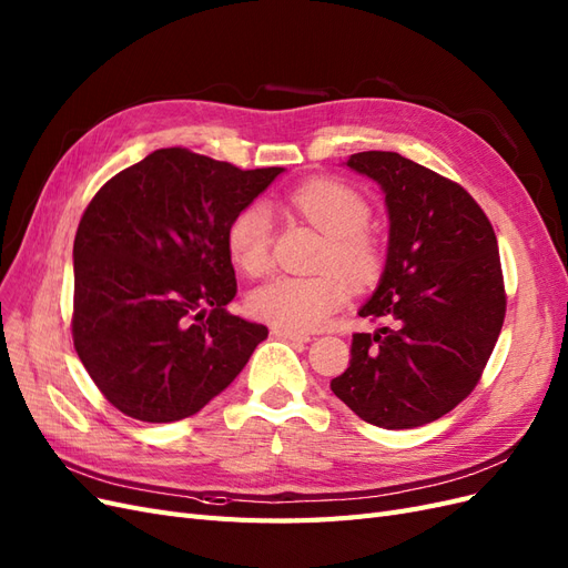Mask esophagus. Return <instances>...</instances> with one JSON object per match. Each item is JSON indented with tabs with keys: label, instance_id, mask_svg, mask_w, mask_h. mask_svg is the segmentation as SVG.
<instances>
[{
	"label": "esophagus",
	"instance_id": "esophagus-1",
	"mask_svg": "<svg viewBox=\"0 0 568 568\" xmlns=\"http://www.w3.org/2000/svg\"><path fill=\"white\" fill-rule=\"evenodd\" d=\"M273 335L281 339H290V342H311V335L297 333V331H285V327H273Z\"/></svg>",
	"mask_w": 568,
	"mask_h": 568
}]
</instances>
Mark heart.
Masks as SVG:
<instances>
[{"label":"heart","mask_w":568,"mask_h":568,"mask_svg":"<svg viewBox=\"0 0 568 568\" xmlns=\"http://www.w3.org/2000/svg\"><path fill=\"white\" fill-rule=\"evenodd\" d=\"M290 205L318 231L325 243L314 276H276L250 292L247 306L257 316L285 331H318L349 297V283H373L384 262L379 237L365 226L371 205L356 189L337 179H311L290 193ZM273 222L262 203H252L233 216L226 231L231 262L247 276H262L271 266Z\"/></svg>","instance_id":"obj_1"}]
</instances>
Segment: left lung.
Returning <instances> with one entry per match:
<instances>
[{
    "instance_id": "obj_1",
    "label": "left lung",
    "mask_w": 568,
    "mask_h": 568,
    "mask_svg": "<svg viewBox=\"0 0 568 568\" xmlns=\"http://www.w3.org/2000/svg\"><path fill=\"white\" fill-rule=\"evenodd\" d=\"M346 168L377 181L387 203V264L358 311L387 323L354 335L331 389L375 427H423L477 387L503 331L496 233L460 184L404 155L365 151Z\"/></svg>"
}]
</instances>
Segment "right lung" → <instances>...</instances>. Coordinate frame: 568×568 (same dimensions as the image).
Here are the masks:
<instances>
[{"label": "right lung", "mask_w": 568, "mask_h": 568, "mask_svg": "<svg viewBox=\"0 0 568 568\" xmlns=\"http://www.w3.org/2000/svg\"><path fill=\"white\" fill-rule=\"evenodd\" d=\"M281 172L160 149L91 197L72 245V342L120 413L191 417L266 339V325L226 311L237 290L226 231Z\"/></svg>", "instance_id": "obj_1"}]
</instances>
